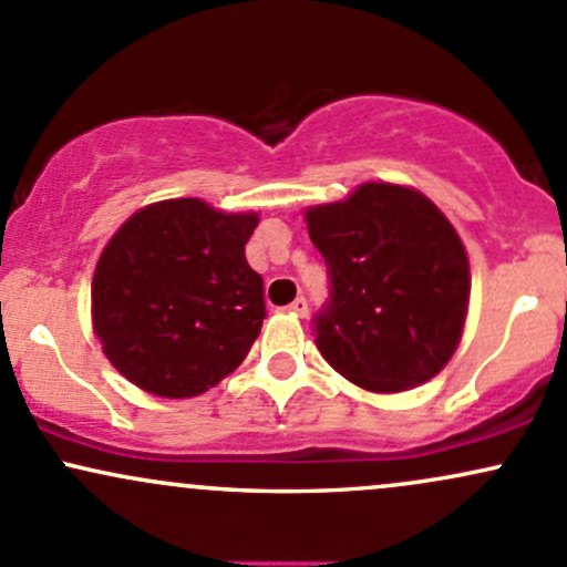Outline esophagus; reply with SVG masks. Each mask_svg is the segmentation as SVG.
Wrapping results in <instances>:
<instances>
[{"label": "esophagus", "mask_w": 567, "mask_h": 567, "mask_svg": "<svg viewBox=\"0 0 567 567\" xmlns=\"http://www.w3.org/2000/svg\"><path fill=\"white\" fill-rule=\"evenodd\" d=\"M288 312H290V315H296V317H307V312H309V303H307V298H303V296H298L296 301H290Z\"/></svg>", "instance_id": "34e87169"}]
</instances>
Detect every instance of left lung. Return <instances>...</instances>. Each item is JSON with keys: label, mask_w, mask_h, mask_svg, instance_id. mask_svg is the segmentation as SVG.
<instances>
[{"label": "left lung", "mask_w": 567, "mask_h": 567, "mask_svg": "<svg viewBox=\"0 0 567 567\" xmlns=\"http://www.w3.org/2000/svg\"><path fill=\"white\" fill-rule=\"evenodd\" d=\"M331 279L315 317L322 358L371 393H401L450 363L468 312V255L420 190L365 183L307 209Z\"/></svg>", "instance_id": "1"}]
</instances>
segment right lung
<instances>
[{"instance_id":"obj_1","label":"right lung","mask_w":567,"mask_h":567,"mask_svg":"<svg viewBox=\"0 0 567 567\" xmlns=\"http://www.w3.org/2000/svg\"><path fill=\"white\" fill-rule=\"evenodd\" d=\"M258 215L169 198L117 228L93 271V333L128 382L161 398L215 388L250 352L266 317L245 245Z\"/></svg>"}]
</instances>
